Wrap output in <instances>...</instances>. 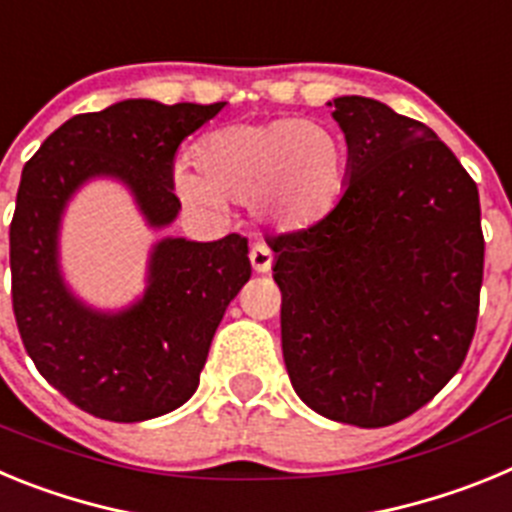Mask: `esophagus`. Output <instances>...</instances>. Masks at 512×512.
Masks as SVG:
<instances>
[{"label": "esophagus", "instance_id": "esophagus-1", "mask_svg": "<svg viewBox=\"0 0 512 512\" xmlns=\"http://www.w3.org/2000/svg\"><path fill=\"white\" fill-rule=\"evenodd\" d=\"M248 259H251L253 271H259V274H264V271L271 269L274 253H271V248L264 246V243H256V246L251 248V253H248Z\"/></svg>", "mask_w": 512, "mask_h": 512}]
</instances>
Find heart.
I'll use <instances>...</instances> for the list:
<instances>
[{"label":"heart","mask_w":512,"mask_h":512,"mask_svg":"<svg viewBox=\"0 0 512 512\" xmlns=\"http://www.w3.org/2000/svg\"><path fill=\"white\" fill-rule=\"evenodd\" d=\"M197 169L179 166L176 192L202 212H223L225 202H251L266 225L302 230L341 205L348 187V151L323 122L277 117L238 122L207 135L197 146Z\"/></svg>","instance_id":"1"}]
</instances>
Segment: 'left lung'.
Instances as JSON below:
<instances>
[{"label":"left lung","mask_w":512,"mask_h":512,"mask_svg":"<svg viewBox=\"0 0 512 512\" xmlns=\"http://www.w3.org/2000/svg\"><path fill=\"white\" fill-rule=\"evenodd\" d=\"M348 187L325 220L274 235L282 351L307 408L382 428L431 402L474 338L479 192L428 125L369 97L328 102Z\"/></svg>","instance_id":"1"}]
</instances>
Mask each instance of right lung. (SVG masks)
Returning a JSON list of instances; mask_svg holds the SVG:
<instances>
[{
	"label": "right lung",
	"mask_w": 512,
	"mask_h": 512,
	"mask_svg": "<svg viewBox=\"0 0 512 512\" xmlns=\"http://www.w3.org/2000/svg\"><path fill=\"white\" fill-rule=\"evenodd\" d=\"M223 107L125 99L63 122L22 169L9 225L17 328L38 372L84 413L138 423L184 405L251 261L238 233L212 243L164 238L151 251L143 297L120 312L94 310L61 277L63 210L89 179L110 176L133 192L151 228L171 225L182 210L176 151Z\"/></svg>",
	"instance_id": "right-lung-1"
}]
</instances>
